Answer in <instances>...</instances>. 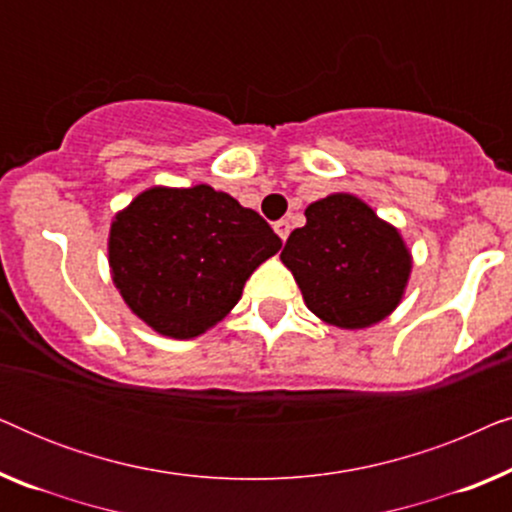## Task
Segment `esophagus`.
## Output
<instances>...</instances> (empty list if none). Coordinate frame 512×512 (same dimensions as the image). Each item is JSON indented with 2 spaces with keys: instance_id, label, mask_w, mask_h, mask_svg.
I'll use <instances>...</instances> for the list:
<instances>
[{
  "instance_id": "1",
  "label": "esophagus",
  "mask_w": 512,
  "mask_h": 512,
  "mask_svg": "<svg viewBox=\"0 0 512 512\" xmlns=\"http://www.w3.org/2000/svg\"><path fill=\"white\" fill-rule=\"evenodd\" d=\"M275 233L282 237V242H286V237H289V233H291V223L286 221V219H282V221H277L275 223Z\"/></svg>"
}]
</instances>
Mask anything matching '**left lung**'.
I'll return each instance as SVG.
<instances>
[{"label": "left lung", "instance_id": "left-lung-1", "mask_svg": "<svg viewBox=\"0 0 512 512\" xmlns=\"http://www.w3.org/2000/svg\"><path fill=\"white\" fill-rule=\"evenodd\" d=\"M305 216L282 251L305 305L340 328H366L389 317L412 268L401 233L349 193L312 202Z\"/></svg>", "mask_w": 512, "mask_h": 512}]
</instances>
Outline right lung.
Instances as JSON below:
<instances>
[{
  "label": "right lung",
  "mask_w": 512,
  "mask_h": 512,
  "mask_svg": "<svg viewBox=\"0 0 512 512\" xmlns=\"http://www.w3.org/2000/svg\"><path fill=\"white\" fill-rule=\"evenodd\" d=\"M279 247L275 230L228 193L156 186L116 214L109 268L144 324L188 340L233 310L251 272Z\"/></svg>",
  "instance_id": "obj_1"
}]
</instances>
